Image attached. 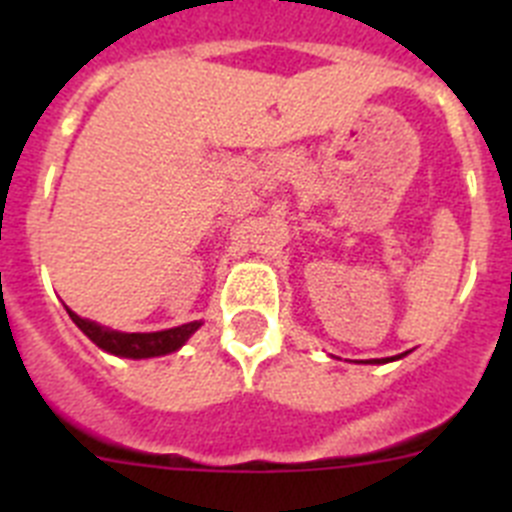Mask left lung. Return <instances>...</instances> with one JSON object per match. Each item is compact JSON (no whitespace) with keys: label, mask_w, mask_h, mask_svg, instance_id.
I'll use <instances>...</instances> for the list:
<instances>
[{"label":"left lung","mask_w":512,"mask_h":512,"mask_svg":"<svg viewBox=\"0 0 512 512\" xmlns=\"http://www.w3.org/2000/svg\"><path fill=\"white\" fill-rule=\"evenodd\" d=\"M402 356H408V354L392 356V359H369V361H366V364H387V361H395V359H402Z\"/></svg>","instance_id":"8db88e82"}]
</instances>
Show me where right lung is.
I'll list each match as a JSON object with an SVG mask.
<instances>
[{
    "mask_svg": "<svg viewBox=\"0 0 512 512\" xmlns=\"http://www.w3.org/2000/svg\"><path fill=\"white\" fill-rule=\"evenodd\" d=\"M66 312H69V318L79 325V330L89 341L97 343L107 354L122 356V359H153V356L174 354L202 325V320H192V323L176 325V328L166 330H153V333H122V330H112L107 325L81 318V315H76L69 307H66Z\"/></svg>",
    "mask_w": 512,
    "mask_h": 512,
    "instance_id": "add662e5",
    "label": "right lung"
}]
</instances>
